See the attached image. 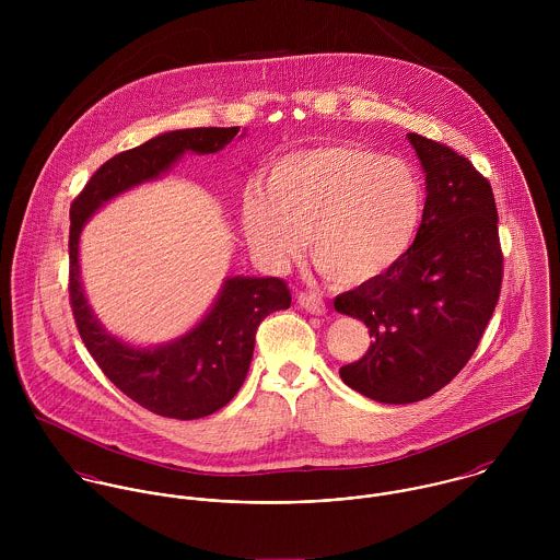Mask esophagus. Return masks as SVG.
<instances>
[{
    "label": "esophagus",
    "mask_w": 560,
    "mask_h": 560,
    "mask_svg": "<svg viewBox=\"0 0 560 560\" xmlns=\"http://www.w3.org/2000/svg\"><path fill=\"white\" fill-rule=\"evenodd\" d=\"M298 304L311 315H325V302L315 293H300Z\"/></svg>",
    "instance_id": "1"
}]
</instances>
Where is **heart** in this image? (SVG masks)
<instances>
[{
  "label": "heart",
  "mask_w": 560,
  "mask_h": 560,
  "mask_svg": "<svg viewBox=\"0 0 560 560\" xmlns=\"http://www.w3.org/2000/svg\"><path fill=\"white\" fill-rule=\"evenodd\" d=\"M424 187L397 158L329 142L291 151L265 170V191L247 189L241 229L247 245L271 267L295 258L308 235L320 273L355 289L397 269L418 237Z\"/></svg>",
  "instance_id": "b5f03b06"
}]
</instances>
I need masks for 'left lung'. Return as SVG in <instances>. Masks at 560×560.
Returning <instances> with one entry per match:
<instances>
[{
  "label": "left lung",
  "instance_id": "left-lung-1",
  "mask_svg": "<svg viewBox=\"0 0 560 560\" xmlns=\"http://www.w3.org/2000/svg\"><path fill=\"white\" fill-rule=\"evenodd\" d=\"M424 170V215L409 254L377 282L334 300L373 336L340 380L390 405L442 390L472 358L502 284V249L491 185L446 144L407 133Z\"/></svg>",
  "mask_w": 560,
  "mask_h": 560
}]
</instances>
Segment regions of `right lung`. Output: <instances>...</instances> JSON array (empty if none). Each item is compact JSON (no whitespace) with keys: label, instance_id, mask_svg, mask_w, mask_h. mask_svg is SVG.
Here are the masks:
<instances>
[{"label":"right lung","instance_id":"obj_1","mask_svg":"<svg viewBox=\"0 0 560 560\" xmlns=\"http://www.w3.org/2000/svg\"><path fill=\"white\" fill-rule=\"evenodd\" d=\"M240 133V127H200L167 131L105 161L71 205V306L81 340L105 377L149 411L194 420L222 409L240 393L247 375L260 320L291 306L280 278H226L211 311L183 336L133 347L112 336L92 313L80 276V235L85 222L112 198L165 174L185 153L213 155Z\"/></svg>","mask_w":560,"mask_h":560}]
</instances>
